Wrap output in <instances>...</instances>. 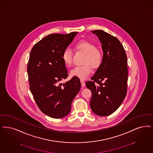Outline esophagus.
I'll return each mask as SVG.
<instances>
[{"mask_svg":"<svg viewBox=\"0 0 153 153\" xmlns=\"http://www.w3.org/2000/svg\"><path fill=\"white\" fill-rule=\"evenodd\" d=\"M80 81H81V86H85V82H84V80L81 79Z\"/></svg>","mask_w":153,"mask_h":153,"instance_id":"34e87169","label":"esophagus"}]
</instances>
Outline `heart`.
I'll return each instance as SVG.
<instances>
[{
    "label": "heart",
    "instance_id": "b5f03b06",
    "mask_svg": "<svg viewBox=\"0 0 153 153\" xmlns=\"http://www.w3.org/2000/svg\"><path fill=\"white\" fill-rule=\"evenodd\" d=\"M75 47L85 53L83 62L84 65L74 68L71 71L70 74L71 76L77 77L80 79H86L91 74V67L93 68H97L100 65L102 59V54L93 43L86 40L78 42ZM72 51L70 48H66L63 51L62 59L66 66L71 67L72 65Z\"/></svg>",
    "mask_w": 153,
    "mask_h": 153
}]
</instances>
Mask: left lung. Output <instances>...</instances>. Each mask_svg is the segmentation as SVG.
Segmentation results:
<instances>
[{"label": "left lung", "mask_w": 153, "mask_h": 153, "mask_svg": "<svg viewBox=\"0 0 153 153\" xmlns=\"http://www.w3.org/2000/svg\"><path fill=\"white\" fill-rule=\"evenodd\" d=\"M102 45V62L86 82L91 91L90 106L100 116H108L120 107L126 96L128 82L127 56L122 44L116 37L102 30L92 31Z\"/></svg>", "instance_id": "obj_1"}]
</instances>
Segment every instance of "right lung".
I'll return each instance as SVG.
<instances>
[{
  "mask_svg": "<svg viewBox=\"0 0 153 153\" xmlns=\"http://www.w3.org/2000/svg\"><path fill=\"white\" fill-rule=\"evenodd\" d=\"M77 33L51 34L37 43L30 52L27 73L31 93L43 113L53 118L67 116L81 88L77 77L61 83L68 77L62 54Z\"/></svg>",
  "mask_w": 153,
  "mask_h": 153,
  "instance_id": "add662e5",
  "label": "right lung"
}]
</instances>
